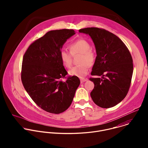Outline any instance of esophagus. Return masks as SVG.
I'll return each instance as SVG.
<instances>
[{
	"instance_id": "obj_1",
	"label": "esophagus",
	"mask_w": 148,
	"mask_h": 148,
	"mask_svg": "<svg viewBox=\"0 0 148 148\" xmlns=\"http://www.w3.org/2000/svg\"><path fill=\"white\" fill-rule=\"evenodd\" d=\"M87 80H88L87 78H82V79H80V82H81V83H82V82H84L87 81Z\"/></svg>"
}]
</instances>
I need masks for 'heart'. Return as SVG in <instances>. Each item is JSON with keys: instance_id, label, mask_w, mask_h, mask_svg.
Instances as JSON below:
<instances>
[{"instance_id": "heart-1", "label": "heart", "mask_w": 148, "mask_h": 148, "mask_svg": "<svg viewBox=\"0 0 148 148\" xmlns=\"http://www.w3.org/2000/svg\"><path fill=\"white\" fill-rule=\"evenodd\" d=\"M70 53L62 50L60 53V59L62 66L70 68L72 64V57L77 54L80 56L78 59L79 64L71 69L69 73L70 75L82 78L88 74L90 66L94 65L96 59L94 51L91 49L89 42L83 38L78 39L68 46Z\"/></svg>"}]
</instances>
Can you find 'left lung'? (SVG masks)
<instances>
[{
  "instance_id": "obj_1",
  "label": "left lung",
  "mask_w": 148,
  "mask_h": 148,
  "mask_svg": "<svg viewBox=\"0 0 148 148\" xmlns=\"http://www.w3.org/2000/svg\"><path fill=\"white\" fill-rule=\"evenodd\" d=\"M89 34L95 45L97 57L90 78L94 88L90 95L98 106L109 108L122 101L130 88L133 74L131 54L123 42L108 30L98 27L79 30Z\"/></svg>"
}]
</instances>
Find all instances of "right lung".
Returning <instances> with one entry per match:
<instances>
[{
  "label": "right lung",
  "instance_id": "1",
  "mask_svg": "<svg viewBox=\"0 0 148 148\" xmlns=\"http://www.w3.org/2000/svg\"><path fill=\"white\" fill-rule=\"evenodd\" d=\"M75 34L72 29L51 30L32 43L23 57L21 79L25 89L37 106L51 114L69 108L80 84L77 77H66L60 59L63 45Z\"/></svg>",
  "mask_w": 148,
  "mask_h": 148
}]
</instances>
